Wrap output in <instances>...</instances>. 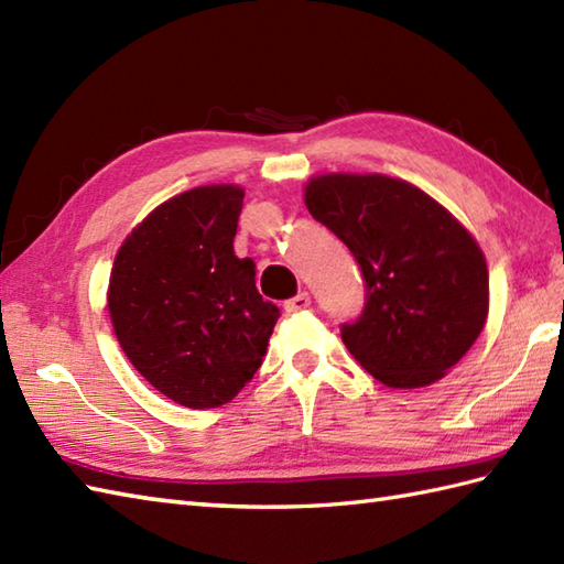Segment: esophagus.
Wrapping results in <instances>:
<instances>
[{"instance_id": "obj_1", "label": "esophagus", "mask_w": 564, "mask_h": 564, "mask_svg": "<svg viewBox=\"0 0 564 564\" xmlns=\"http://www.w3.org/2000/svg\"><path fill=\"white\" fill-rule=\"evenodd\" d=\"M310 307V295L307 293H297L291 301H285V313H301V310Z\"/></svg>"}]
</instances>
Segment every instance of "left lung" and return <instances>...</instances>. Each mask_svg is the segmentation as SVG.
Returning <instances> with one entry per match:
<instances>
[{
	"label": "left lung",
	"instance_id": "8db88e82",
	"mask_svg": "<svg viewBox=\"0 0 564 564\" xmlns=\"http://www.w3.org/2000/svg\"><path fill=\"white\" fill-rule=\"evenodd\" d=\"M305 206L364 271L366 307L341 327L356 361L400 390L446 376L480 337L489 313V273L477 239L422 188L386 174L313 176Z\"/></svg>",
	"mask_w": 564,
	"mask_h": 564
}]
</instances>
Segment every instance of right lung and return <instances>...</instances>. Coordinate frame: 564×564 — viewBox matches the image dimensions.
Instances as JSON below:
<instances>
[{
	"mask_svg": "<svg viewBox=\"0 0 564 564\" xmlns=\"http://www.w3.org/2000/svg\"><path fill=\"white\" fill-rule=\"evenodd\" d=\"M245 188L184 191L133 227L113 259L109 315L128 361L152 388L191 410L237 398L254 378L279 307L257 291V269L235 254Z\"/></svg>",
	"mask_w": 564,
	"mask_h": 564,
	"instance_id": "1",
	"label": "right lung"
}]
</instances>
